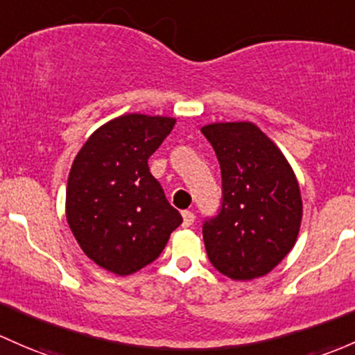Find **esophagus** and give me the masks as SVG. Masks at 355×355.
I'll return each instance as SVG.
<instances>
[{"label": "esophagus", "mask_w": 355, "mask_h": 355, "mask_svg": "<svg viewBox=\"0 0 355 355\" xmlns=\"http://www.w3.org/2000/svg\"><path fill=\"white\" fill-rule=\"evenodd\" d=\"M182 218H184V223H182V226L189 227V226H192L196 216H193L192 211H184V212H182Z\"/></svg>", "instance_id": "34e87169"}]
</instances>
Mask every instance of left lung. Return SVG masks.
<instances>
[{
  "instance_id": "left-lung-1",
  "label": "left lung",
  "mask_w": 355,
  "mask_h": 355,
  "mask_svg": "<svg viewBox=\"0 0 355 355\" xmlns=\"http://www.w3.org/2000/svg\"><path fill=\"white\" fill-rule=\"evenodd\" d=\"M202 134L221 166L218 216L202 225L211 263L233 281L268 274L300 233L303 200L281 149L252 122H218Z\"/></svg>"
}]
</instances>
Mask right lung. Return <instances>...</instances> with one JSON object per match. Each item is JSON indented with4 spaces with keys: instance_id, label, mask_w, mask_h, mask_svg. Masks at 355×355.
I'll return each instance as SVG.
<instances>
[{
    "instance_id": "1",
    "label": "right lung",
    "mask_w": 355,
    "mask_h": 355,
    "mask_svg": "<svg viewBox=\"0 0 355 355\" xmlns=\"http://www.w3.org/2000/svg\"><path fill=\"white\" fill-rule=\"evenodd\" d=\"M175 119L128 114L96 129L74 158L66 189V218L88 259L129 275L159 257L182 225L148 158Z\"/></svg>"
}]
</instances>
